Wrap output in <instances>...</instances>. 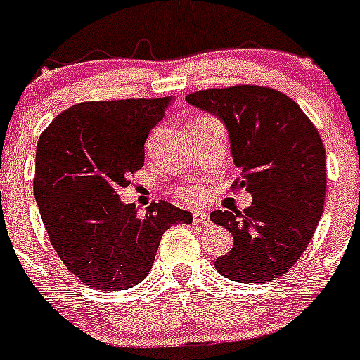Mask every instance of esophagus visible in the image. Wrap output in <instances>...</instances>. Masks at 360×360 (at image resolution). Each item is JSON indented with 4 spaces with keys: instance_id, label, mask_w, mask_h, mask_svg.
Here are the masks:
<instances>
[{
    "instance_id": "esophagus-1",
    "label": "esophagus",
    "mask_w": 360,
    "mask_h": 360,
    "mask_svg": "<svg viewBox=\"0 0 360 360\" xmlns=\"http://www.w3.org/2000/svg\"><path fill=\"white\" fill-rule=\"evenodd\" d=\"M193 221L199 224V226H210L211 224L210 217H207L206 213H202V211H195V213H193Z\"/></svg>"
}]
</instances>
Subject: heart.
Segmentation results:
<instances>
[{
  "label": "heart",
  "mask_w": 360,
  "mask_h": 360,
  "mask_svg": "<svg viewBox=\"0 0 360 360\" xmlns=\"http://www.w3.org/2000/svg\"><path fill=\"white\" fill-rule=\"evenodd\" d=\"M200 197H202V191H199V190H190L186 193V199H190V200H197V199H200Z\"/></svg>",
  "instance_id": "heart-1"
}]
</instances>
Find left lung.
I'll list each match as a JSON object with an SVG mask.
<instances>
[{
	"instance_id": "8db88e82",
	"label": "left lung",
	"mask_w": 360,
	"mask_h": 360,
	"mask_svg": "<svg viewBox=\"0 0 360 360\" xmlns=\"http://www.w3.org/2000/svg\"><path fill=\"white\" fill-rule=\"evenodd\" d=\"M186 101L224 120L241 170L231 190L252 193L247 210L210 214L234 238L214 268L245 284L275 281L300 259L323 213L327 169L320 133L291 97L268 86L199 90Z\"/></svg>"
}]
</instances>
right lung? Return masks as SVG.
Returning <instances> with one entry per match:
<instances>
[{
  "mask_svg": "<svg viewBox=\"0 0 360 360\" xmlns=\"http://www.w3.org/2000/svg\"><path fill=\"white\" fill-rule=\"evenodd\" d=\"M172 103L174 96L86 101L40 134L33 193L44 227L67 270L94 290L140 284L165 231L193 220L190 211L165 200L140 217L119 197L143 167L147 136Z\"/></svg>",
  "mask_w": 360,
  "mask_h": 360,
  "instance_id": "right-lung-1",
  "label": "right lung"
}]
</instances>
